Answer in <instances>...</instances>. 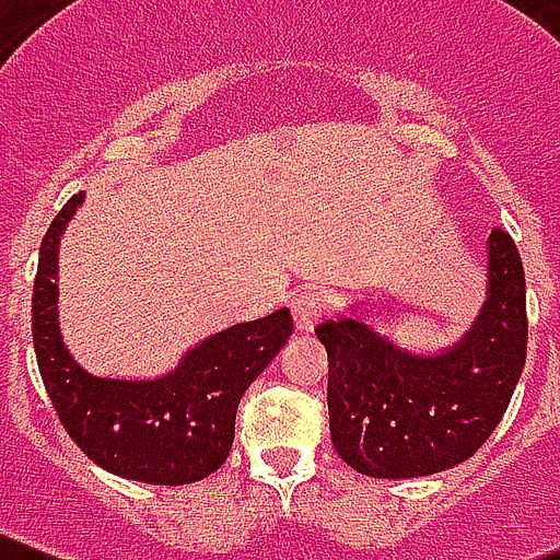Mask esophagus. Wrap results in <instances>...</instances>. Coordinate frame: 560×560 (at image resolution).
I'll list each match as a JSON object with an SVG mask.
<instances>
[{
	"instance_id": "obj_1",
	"label": "esophagus",
	"mask_w": 560,
	"mask_h": 560,
	"mask_svg": "<svg viewBox=\"0 0 560 560\" xmlns=\"http://www.w3.org/2000/svg\"><path fill=\"white\" fill-rule=\"evenodd\" d=\"M292 320H295V329L310 335L317 324H320V317H324L326 304H324V295L315 290H304L299 292L295 299H292Z\"/></svg>"
}]
</instances>
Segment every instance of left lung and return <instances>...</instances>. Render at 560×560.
Instances as JSON below:
<instances>
[{"instance_id": "8db88e82", "label": "left lung", "mask_w": 560, "mask_h": 560, "mask_svg": "<svg viewBox=\"0 0 560 560\" xmlns=\"http://www.w3.org/2000/svg\"><path fill=\"white\" fill-rule=\"evenodd\" d=\"M329 357V432L354 471L407 480L446 471L480 450L508 410L527 354L525 270L505 231L486 240V301L438 351L382 335L368 304L315 329Z\"/></svg>"}]
</instances>
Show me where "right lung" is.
<instances>
[{"label":"right lung","mask_w":560,"mask_h":560,"mask_svg":"<svg viewBox=\"0 0 560 560\" xmlns=\"http://www.w3.org/2000/svg\"><path fill=\"white\" fill-rule=\"evenodd\" d=\"M85 192L44 234L33 287V346L60 424L83 455L125 480L186 486L218 471L234 443L236 407L292 335L287 306L203 337L167 374L100 376L80 365L58 320V254Z\"/></svg>","instance_id":"obj_1"}]
</instances>
